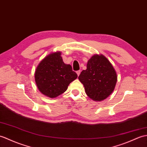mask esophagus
Returning a JSON list of instances; mask_svg holds the SVG:
<instances>
[{
	"mask_svg": "<svg viewBox=\"0 0 147 147\" xmlns=\"http://www.w3.org/2000/svg\"><path fill=\"white\" fill-rule=\"evenodd\" d=\"M76 73H77V74H78V76H79V75L80 74V73H81V71H76Z\"/></svg>",
	"mask_w": 147,
	"mask_h": 147,
	"instance_id": "34e87169",
	"label": "esophagus"
}]
</instances>
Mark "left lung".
I'll return each instance as SVG.
<instances>
[{"mask_svg": "<svg viewBox=\"0 0 147 147\" xmlns=\"http://www.w3.org/2000/svg\"><path fill=\"white\" fill-rule=\"evenodd\" d=\"M86 70L82 71L78 79L91 100L103 101L114 91L117 74L113 66L103 54H94L88 60Z\"/></svg>", "mask_w": 147, "mask_h": 147, "instance_id": "8db88e82", "label": "left lung"}]
</instances>
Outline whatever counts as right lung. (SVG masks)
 Wrapping results in <instances>:
<instances>
[{"label": "right lung", "instance_id": "1", "mask_svg": "<svg viewBox=\"0 0 147 147\" xmlns=\"http://www.w3.org/2000/svg\"><path fill=\"white\" fill-rule=\"evenodd\" d=\"M35 81L45 96L54 98L65 92L78 77L70 64L63 62L61 52L51 53L39 63L35 71Z\"/></svg>", "mask_w": 147, "mask_h": 147}]
</instances>
